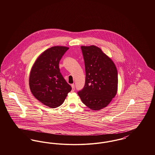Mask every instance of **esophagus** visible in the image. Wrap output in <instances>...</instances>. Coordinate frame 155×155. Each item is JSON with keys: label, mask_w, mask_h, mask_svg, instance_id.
I'll list each match as a JSON object with an SVG mask.
<instances>
[{"label": "esophagus", "mask_w": 155, "mask_h": 155, "mask_svg": "<svg viewBox=\"0 0 155 155\" xmlns=\"http://www.w3.org/2000/svg\"><path fill=\"white\" fill-rule=\"evenodd\" d=\"M71 87H72V91H74V90H75V85H74V84H71Z\"/></svg>", "instance_id": "obj_1"}]
</instances>
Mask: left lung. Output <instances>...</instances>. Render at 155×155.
Returning <instances> with one entry per match:
<instances>
[{"label":"left lung","mask_w":155,"mask_h":155,"mask_svg":"<svg viewBox=\"0 0 155 155\" xmlns=\"http://www.w3.org/2000/svg\"><path fill=\"white\" fill-rule=\"evenodd\" d=\"M85 82L78 92L82 103L92 110L107 106L117 91L118 75L114 63L95 46H81Z\"/></svg>","instance_id":"obj_1"}]
</instances>
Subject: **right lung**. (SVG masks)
<instances>
[{"label":"right lung","instance_id":"add662e5","mask_svg":"<svg viewBox=\"0 0 155 155\" xmlns=\"http://www.w3.org/2000/svg\"><path fill=\"white\" fill-rule=\"evenodd\" d=\"M68 48L53 46L37 59L32 67L29 84L35 98L45 105L56 108L64 102L71 87L61 74L59 62Z\"/></svg>","mask_w":155,"mask_h":155}]
</instances>
